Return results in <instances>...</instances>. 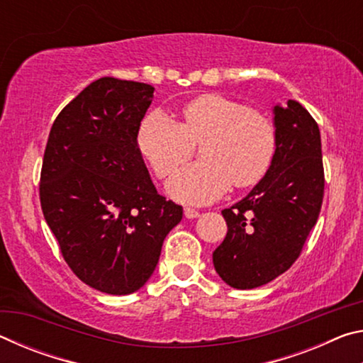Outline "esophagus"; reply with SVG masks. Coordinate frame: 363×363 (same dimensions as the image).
<instances>
[{
  "instance_id": "obj_1",
  "label": "esophagus",
  "mask_w": 363,
  "mask_h": 363,
  "mask_svg": "<svg viewBox=\"0 0 363 363\" xmlns=\"http://www.w3.org/2000/svg\"><path fill=\"white\" fill-rule=\"evenodd\" d=\"M184 216H186L187 219H195L200 216V213L194 210V208H184Z\"/></svg>"
}]
</instances>
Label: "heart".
Here are the masks:
<instances>
[{
	"label": "heart",
	"mask_w": 363,
	"mask_h": 363,
	"mask_svg": "<svg viewBox=\"0 0 363 363\" xmlns=\"http://www.w3.org/2000/svg\"><path fill=\"white\" fill-rule=\"evenodd\" d=\"M182 123L153 110L139 126L138 145L158 177H167L192 157L195 144L205 163L182 168L168 182L177 201L206 205L230 189L259 182L277 150V130L264 113L220 94H206L182 108Z\"/></svg>",
	"instance_id": "obj_1"
}]
</instances>
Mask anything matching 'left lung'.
Segmentation results:
<instances>
[{"label":"left lung","mask_w":363,"mask_h":363,"mask_svg":"<svg viewBox=\"0 0 363 363\" xmlns=\"http://www.w3.org/2000/svg\"><path fill=\"white\" fill-rule=\"evenodd\" d=\"M277 150L253 190L223 210L224 242L214 250L219 277L237 290L266 285L291 267L323 200L320 130L299 102L274 107Z\"/></svg>","instance_id":"8db88e82"}]
</instances>
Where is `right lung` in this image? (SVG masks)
Masks as SVG:
<instances>
[{
	"label": "right lung",
	"mask_w": 363,
	"mask_h": 363,
	"mask_svg": "<svg viewBox=\"0 0 363 363\" xmlns=\"http://www.w3.org/2000/svg\"><path fill=\"white\" fill-rule=\"evenodd\" d=\"M155 88L96 79L62 108L49 133L40 177L45 219L77 277L130 294L155 270L182 206L157 192L138 145Z\"/></svg>",
	"instance_id": "right-lung-1"
}]
</instances>
